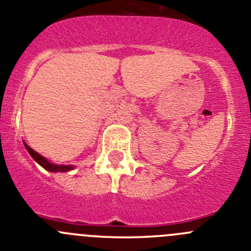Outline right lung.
Returning <instances> with one entry per match:
<instances>
[{
	"mask_svg": "<svg viewBox=\"0 0 251 251\" xmlns=\"http://www.w3.org/2000/svg\"><path fill=\"white\" fill-rule=\"evenodd\" d=\"M25 149H27V151L29 152L30 156L34 158V161H37L42 167L46 168V170L49 171V172H67V171L73 170V166H62V165H54V163H50L49 161H47L43 156H41V154L37 153L34 150L30 149L27 144H25Z\"/></svg>",
	"mask_w": 251,
	"mask_h": 251,
	"instance_id": "obj_1",
	"label": "right lung"
}]
</instances>
